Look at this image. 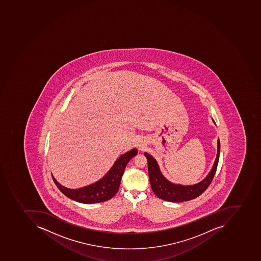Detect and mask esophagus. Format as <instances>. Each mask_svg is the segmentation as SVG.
<instances>
[{
    "label": "esophagus",
    "instance_id": "34e87169",
    "mask_svg": "<svg viewBox=\"0 0 261 261\" xmlns=\"http://www.w3.org/2000/svg\"><path fill=\"white\" fill-rule=\"evenodd\" d=\"M139 147H140V148H141V145H139Z\"/></svg>",
    "mask_w": 261,
    "mask_h": 261
}]
</instances>
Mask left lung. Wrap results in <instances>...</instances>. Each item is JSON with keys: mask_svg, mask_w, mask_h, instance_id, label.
I'll return each mask as SVG.
<instances>
[{"mask_svg": "<svg viewBox=\"0 0 261 261\" xmlns=\"http://www.w3.org/2000/svg\"><path fill=\"white\" fill-rule=\"evenodd\" d=\"M212 120L215 124V120L213 119ZM217 145V155H216L213 166L207 176L199 182L194 185H188V186L177 184L169 181L162 174L156 159L148 152H145L144 154L148 162V177L150 181L151 188L153 193L161 199L173 202L189 201L199 196L200 194H202L209 187L217 169L219 154H220V141L219 139H218Z\"/></svg>", "mask_w": 261, "mask_h": 261, "instance_id": "left-lung-1", "label": "left lung"}]
</instances>
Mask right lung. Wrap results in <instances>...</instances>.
<instances>
[{"label":"right lung","instance_id":"add662e5","mask_svg":"<svg viewBox=\"0 0 261 261\" xmlns=\"http://www.w3.org/2000/svg\"><path fill=\"white\" fill-rule=\"evenodd\" d=\"M137 154V148H133L125 152L116 159L109 171L99 181L81 188H67L58 182L53 175L52 178L63 194L76 202L85 204L105 202L113 198L117 193L127 164Z\"/></svg>","mask_w":261,"mask_h":261}]
</instances>
